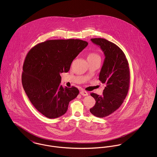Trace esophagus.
Here are the masks:
<instances>
[{
    "instance_id": "1",
    "label": "esophagus",
    "mask_w": 157,
    "mask_h": 157,
    "mask_svg": "<svg viewBox=\"0 0 157 157\" xmlns=\"http://www.w3.org/2000/svg\"><path fill=\"white\" fill-rule=\"evenodd\" d=\"M80 94L83 96H87V95H88V93L86 91H85V90H81L80 92Z\"/></svg>"
}]
</instances>
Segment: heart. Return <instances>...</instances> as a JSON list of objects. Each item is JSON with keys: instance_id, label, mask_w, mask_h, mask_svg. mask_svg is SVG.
Segmentation results:
<instances>
[{"instance_id": "heart-1", "label": "heart", "mask_w": 157, "mask_h": 157, "mask_svg": "<svg viewBox=\"0 0 157 157\" xmlns=\"http://www.w3.org/2000/svg\"><path fill=\"white\" fill-rule=\"evenodd\" d=\"M98 58H100V57L97 53L92 52H90L88 54L87 59L88 60V61L96 59Z\"/></svg>"}]
</instances>
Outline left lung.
Returning <instances> with one entry per match:
<instances>
[{
	"mask_svg": "<svg viewBox=\"0 0 157 157\" xmlns=\"http://www.w3.org/2000/svg\"><path fill=\"white\" fill-rule=\"evenodd\" d=\"M104 53V63L99 79L105 85L103 95L91 93L96 101L90 109L94 115L104 118L117 110L127 97L130 84V72L125 55L119 46L103 38H92Z\"/></svg>",
	"mask_w": 157,
	"mask_h": 157,
	"instance_id": "8db88e82",
	"label": "left lung"
}]
</instances>
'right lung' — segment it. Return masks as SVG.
<instances>
[{"label": "right lung", "instance_id": "1", "mask_svg": "<svg viewBox=\"0 0 157 157\" xmlns=\"http://www.w3.org/2000/svg\"><path fill=\"white\" fill-rule=\"evenodd\" d=\"M88 43L80 39L48 40L28 52L22 74L23 87L30 102L48 118L67 111L69 103L79 94L75 86L63 87L60 73L69 71L73 60Z\"/></svg>", "mask_w": 157, "mask_h": 157}]
</instances>
